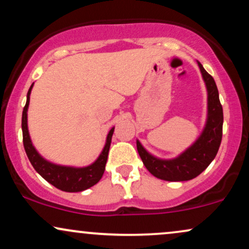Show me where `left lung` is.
Returning <instances> with one entry per match:
<instances>
[{"instance_id": "obj_1", "label": "left lung", "mask_w": 249, "mask_h": 249, "mask_svg": "<svg viewBox=\"0 0 249 249\" xmlns=\"http://www.w3.org/2000/svg\"><path fill=\"white\" fill-rule=\"evenodd\" d=\"M200 73L208 89V121L196 142L173 160L154 158L137 140V149L143 164L155 178L164 181H189L208 168L219 149L223 137V107L217 86L210 74L198 62Z\"/></svg>"}]
</instances>
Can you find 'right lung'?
I'll use <instances>...</instances> for the list:
<instances>
[{
	"label": "right lung",
	"instance_id": "1",
	"mask_svg": "<svg viewBox=\"0 0 249 249\" xmlns=\"http://www.w3.org/2000/svg\"><path fill=\"white\" fill-rule=\"evenodd\" d=\"M32 86H34V83H32ZM32 86L30 87L28 91L26 104L24 107L22 115L23 143L30 162L34 166L36 172L40 174L41 178H44L49 183L54 185L55 188H58V189L62 191L79 193V191H83L92 187V185H95L102 178L104 170H106L107 154H109L110 143H111V138L115 128L112 127L110 130V132L107 133V142L103 151H102V153L97 160L92 164H90V166L83 167V168H74V167L59 166V164L49 162L44 158H41L38 152L36 151L29 136L28 113L26 112H28L30 94H31Z\"/></svg>",
	"mask_w": 249,
	"mask_h": 249
}]
</instances>
